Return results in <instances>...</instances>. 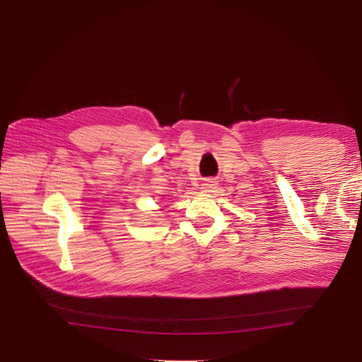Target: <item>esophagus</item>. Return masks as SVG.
<instances>
[{
    "label": "esophagus",
    "instance_id": "esophagus-1",
    "mask_svg": "<svg viewBox=\"0 0 362 362\" xmlns=\"http://www.w3.org/2000/svg\"><path fill=\"white\" fill-rule=\"evenodd\" d=\"M216 189V181L213 180H206L204 184H202V192H213Z\"/></svg>",
    "mask_w": 362,
    "mask_h": 362
}]
</instances>
